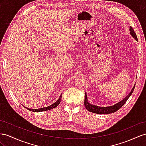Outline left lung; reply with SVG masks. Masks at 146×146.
I'll return each mask as SVG.
<instances>
[{
	"mask_svg": "<svg viewBox=\"0 0 146 146\" xmlns=\"http://www.w3.org/2000/svg\"><path fill=\"white\" fill-rule=\"evenodd\" d=\"M129 31H130V34L131 35V36L134 37V39H135L136 40H137V36L136 35L135 32H134V29L132 28V27H130ZM134 87H135V86H134V87L132 89L131 91L129 94L124 99L122 100L121 101H120L119 102L117 103V104H115V105L110 106V107H98V106H95L94 105H92V104H89L88 102L86 93H85L84 106L86 107V109L89 111L93 112V113H95L97 114H109V113H114V112L118 110L126 103L127 100H128L129 97L131 96L132 93L134 91Z\"/></svg>",
	"mask_w": 146,
	"mask_h": 146,
	"instance_id": "8db88e82",
	"label": "left lung"
}]
</instances>
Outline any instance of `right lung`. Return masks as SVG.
<instances>
[{
  "label": "right lung",
  "mask_w": 146,
  "mask_h": 146,
  "mask_svg": "<svg viewBox=\"0 0 146 146\" xmlns=\"http://www.w3.org/2000/svg\"><path fill=\"white\" fill-rule=\"evenodd\" d=\"M62 100V94L61 96H60V98L58 99V100H57V102L54 103L53 104H52L51 106H48V107H44V108H41V109H28V108H27L25 107L26 109L30 110V111H35V112H39V111H46V110H49L50 109H54V108H55L56 107H57L58 105L60 102Z\"/></svg>",
  "instance_id": "add662e5"
}]
</instances>
